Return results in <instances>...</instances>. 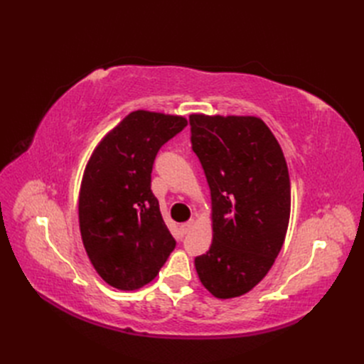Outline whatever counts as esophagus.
Wrapping results in <instances>:
<instances>
[{"label": "esophagus", "mask_w": 364, "mask_h": 364, "mask_svg": "<svg viewBox=\"0 0 364 364\" xmlns=\"http://www.w3.org/2000/svg\"><path fill=\"white\" fill-rule=\"evenodd\" d=\"M193 225H194V220H190V222H186V223H182L181 226H179V229H181V232L182 234H186L188 232V230L193 228Z\"/></svg>", "instance_id": "34e87169"}]
</instances>
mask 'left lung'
I'll return each instance as SVG.
<instances>
[{
    "mask_svg": "<svg viewBox=\"0 0 364 364\" xmlns=\"http://www.w3.org/2000/svg\"><path fill=\"white\" fill-rule=\"evenodd\" d=\"M191 146L211 190L213 243L194 266L217 299L266 277L287 234L291 190L279 142L258 117L191 114Z\"/></svg>",
    "mask_w": 364,
    "mask_h": 364,
    "instance_id": "1",
    "label": "left lung"
}]
</instances>
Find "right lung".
I'll return each mask as SVG.
<instances>
[{"instance_id":"right-lung-1","label":"right lung","mask_w":364,"mask_h":364,"mask_svg":"<svg viewBox=\"0 0 364 364\" xmlns=\"http://www.w3.org/2000/svg\"><path fill=\"white\" fill-rule=\"evenodd\" d=\"M188 124L185 117L130 112L102 138L79 193L85 250L102 279L138 290L156 278L176 247L150 190L158 150Z\"/></svg>"}]
</instances>
